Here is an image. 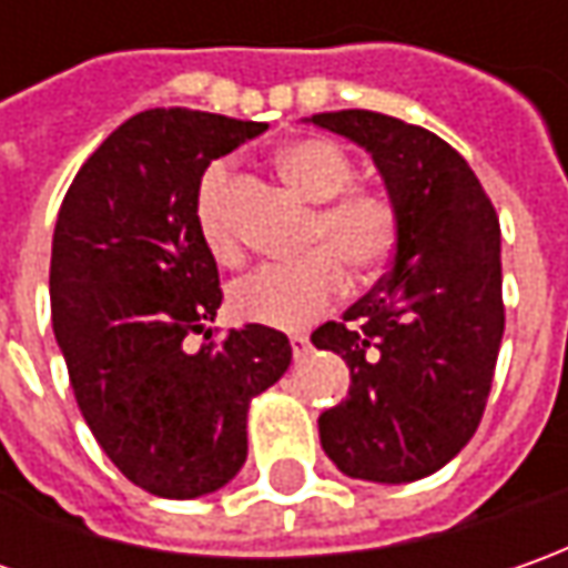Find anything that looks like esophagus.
I'll return each instance as SVG.
<instances>
[{
  "instance_id": "obj_1",
  "label": "esophagus",
  "mask_w": 568,
  "mask_h": 568,
  "mask_svg": "<svg viewBox=\"0 0 568 568\" xmlns=\"http://www.w3.org/2000/svg\"><path fill=\"white\" fill-rule=\"evenodd\" d=\"M291 347H294L296 361H303V357L313 351V344H310V338H306V335H294V338H291Z\"/></svg>"
}]
</instances>
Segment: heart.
Here are the masks:
<instances>
[{"label": "heart", "mask_w": 568, "mask_h": 568, "mask_svg": "<svg viewBox=\"0 0 568 568\" xmlns=\"http://www.w3.org/2000/svg\"><path fill=\"white\" fill-rule=\"evenodd\" d=\"M274 166L300 199L316 205L306 227V250L313 252L240 281L230 291V310L262 328L300 332L344 294L341 264L354 277H369L392 258L398 243V211L379 189L354 186L357 170L351 154L328 139L284 144L274 154ZM192 217L202 246L217 265H236L243 258L230 221V164L214 161L202 173Z\"/></svg>", "instance_id": "obj_1"}]
</instances>
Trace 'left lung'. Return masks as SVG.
I'll use <instances>...</instances> for the list:
<instances>
[{
	"label": "left lung",
	"mask_w": 568,
	"mask_h": 568,
	"mask_svg": "<svg viewBox=\"0 0 568 568\" xmlns=\"http://www.w3.org/2000/svg\"><path fill=\"white\" fill-rule=\"evenodd\" d=\"M306 122L366 148L398 211L388 274L313 332L351 366L318 439L347 477L410 484L448 465L484 417L506 328L499 217L468 161L420 125L373 110Z\"/></svg>",
	"instance_id": "left-lung-1"
}]
</instances>
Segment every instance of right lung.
Listing matches in <instances>:
<instances>
[{
  "mask_svg": "<svg viewBox=\"0 0 568 568\" xmlns=\"http://www.w3.org/2000/svg\"><path fill=\"white\" fill-rule=\"evenodd\" d=\"M265 129L144 110L84 161L55 217L53 332L81 417L135 487L164 499L236 477L250 402L291 366L287 335L262 325L186 347L224 300L192 217L195 186L211 161Z\"/></svg>",
  "mask_w": 568,
  "mask_h": 568,
  "instance_id": "obj_1",
  "label": "right lung"
}]
</instances>
